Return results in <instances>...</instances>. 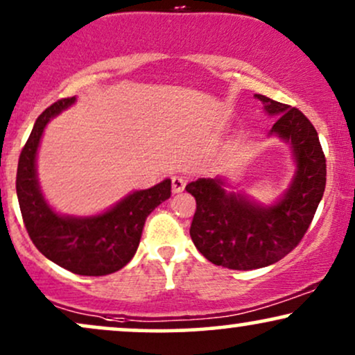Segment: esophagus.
Segmentation results:
<instances>
[{"label": "esophagus", "instance_id": "1", "mask_svg": "<svg viewBox=\"0 0 355 355\" xmlns=\"http://www.w3.org/2000/svg\"><path fill=\"white\" fill-rule=\"evenodd\" d=\"M187 185V178L182 177V175H173L172 177V191L180 193Z\"/></svg>", "mask_w": 355, "mask_h": 355}]
</instances>
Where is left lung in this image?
I'll return each mask as SVG.
<instances>
[{
	"label": "left lung",
	"mask_w": 355,
	"mask_h": 355,
	"mask_svg": "<svg viewBox=\"0 0 355 355\" xmlns=\"http://www.w3.org/2000/svg\"><path fill=\"white\" fill-rule=\"evenodd\" d=\"M268 114L278 116L272 134L293 147L298 172L285 198L272 208H259L241 195L227 193L221 180L188 183L196 200L190 236L196 249L214 266L252 270L290 254L311 224L326 187V157L315 125L298 107L255 95Z\"/></svg>",
	"instance_id": "1"
}]
</instances>
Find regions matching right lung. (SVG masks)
Returning <instances> with one entry per match:
<instances>
[{"label":"right lung","instance_id":"right-lung-1","mask_svg":"<svg viewBox=\"0 0 355 355\" xmlns=\"http://www.w3.org/2000/svg\"><path fill=\"white\" fill-rule=\"evenodd\" d=\"M75 101L62 98L42 111L22 147L16 193L26 231L42 255L78 275L100 277L123 268L136 254L146 219L170 198V180L136 191L95 218H62L49 208L35 178V152L49 119Z\"/></svg>","mask_w":355,"mask_h":355}]
</instances>
